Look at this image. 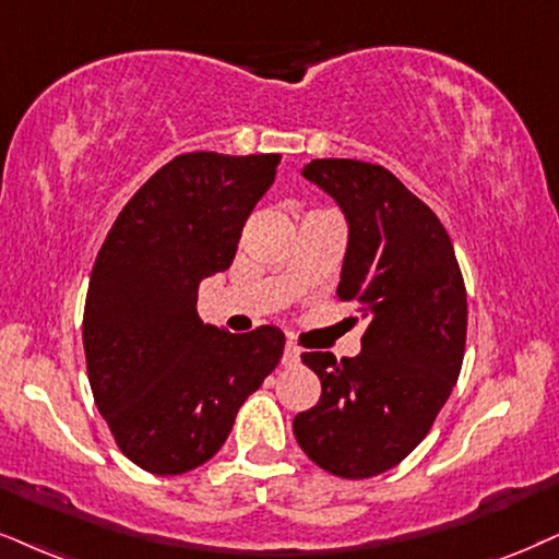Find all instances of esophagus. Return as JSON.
I'll return each mask as SVG.
<instances>
[{"mask_svg":"<svg viewBox=\"0 0 559 559\" xmlns=\"http://www.w3.org/2000/svg\"><path fill=\"white\" fill-rule=\"evenodd\" d=\"M298 360H300V347L298 344L287 342L285 353H282V365H285V368H290V365H298Z\"/></svg>","mask_w":559,"mask_h":559,"instance_id":"esophagus-1","label":"esophagus"}]
</instances>
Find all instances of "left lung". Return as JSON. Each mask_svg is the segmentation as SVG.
Segmentation results:
<instances>
[{
	"mask_svg": "<svg viewBox=\"0 0 559 559\" xmlns=\"http://www.w3.org/2000/svg\"><path fill=\"white\" fill-rule=\"evenodd\" d=\"M302 178L340 204L347 251L336 295L365 319L362 353H306L321 399L293 419L321 469L376 477L415 451L456 385L466 342V290L436 212L391 170L362 160H311Z\"/></svg>",
	"mask_w": 559,
	"mask_h": 559,
	"instance_id": "1",
	"label": "left lung"
}]
</instances>
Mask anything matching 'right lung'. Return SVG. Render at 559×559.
I'll list each match as a JSON object with an SVG mask.
<instances>
[{"label":"right lung","mask_w":559,"mask_h":559,"mask_svg":"<svg viewBox=\"0 0 559 559\" xmlns=\"http://www.w3.org/2000/svg\"><path fill=\"white\" fill-rule=\"evenodd\" d=\"M277 163L272 153L178 155L103 240L82 319L90 389L123 456L144 472L168 477L210 461L277 368V326L230 334L197 313L199 285L233 264Z\"/></svg>","instance_id":"right-lung-1"}]
</instances>
